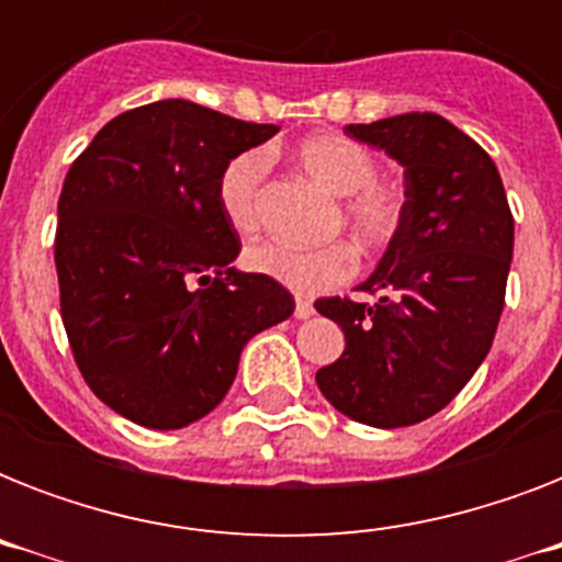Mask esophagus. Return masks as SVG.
I'll use <instances>...</instances> for the list:
<instances>
[{
	"instance_id": "1",
	"label": "esophagus",
	"mask_w": 562,
	"mask_h": 562,
	"mask_svg": "<svg viewBox=\"0 0 562 562\" xmlns=\"http://www.w3.org/2000/svg\"><path fill=\"white\" fill-rule=\"evenodd\" d=\"M312 315H315V306H312L306 297H297V306H294V317H297V321H306V317H312Z\"/></svg>"
}]
</instances>
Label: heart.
Here are the masks:
<instances>
[{"instance_id": "b5f03b06", "label": "heart", "mask_w": 562, "mask_h": 562, "mask_svg": "<svg viewBox=\"0 0 562 562\" xmlns=\"http://www.w3.org/2000/svg\"><path fill=\"white\" fill-rule=\"evenodd\" d=\"M294 157L317 187L344 198V221L364 245H384L400 229L402 198L375 180L379 162L359 139L324 131L306 136L294 148ZM262 151L238 154L221 171L218 210L238 236H254L262 224ZM245 259L250 271L271 277L300 294L335 289L356 273V254L347 245L297 247L273 238L250 247Z\"/></svg>"}]
</instances>
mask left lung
<instances>
[{"label":"left lung","mask_w":562,"mask_h":562,"mask_svg":"<svg viewBox=\"0 0 562 562\" xmlns=\"http://www.w3.org/2000/svg\"><path fill=\"white\" fill-rule=\"evenodd\" d=\"M405 169L400 229L361 291L375 303L317 300L347 350L317 370L344 417L373 428L423 423L458 396L487 359L505 308L514 215L496 162L437 113L344 127Z\"/></svg>","instance_id":"left-lung-1"}]
</instances>
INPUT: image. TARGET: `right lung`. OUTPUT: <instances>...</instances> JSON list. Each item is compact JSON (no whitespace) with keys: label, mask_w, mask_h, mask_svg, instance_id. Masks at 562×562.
Listing matches in <instances>:
<instances>
[{"label":"right lung","mask_w":562,"mask_h":562,"mask_svg":"<svg viewBox=\"0 0 562 562\" xmlns=\"http://www.w3.org/2000/svg\"><path fill=\"white\" fill-rule=\"evenodd\" d=\"M277 131L162 99L110 119L66 175L60 315L92 393L131 423L206 417L247 341L294 312L280 282L233 268L241 245L218 210L224 166Z\"/></svg>","instance_id":"right-lung-1"}]
</instances>
